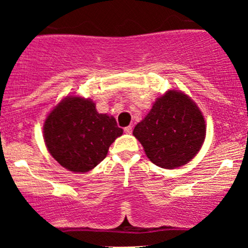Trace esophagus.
I'll return each instance as SVG.
<instances>
[{
  "mask_svg": "<svg viewBox=\"0 0 248 248\" xmlns=\"http://www.w3.org/2000/svg\"><path fill=\"white\" fill-rule=\"evenodd\" d=\"M124 133H126V134H130V133H132V130H133V126H128V127H126V128H124Z\"/></svg>",
  "mask_w": 248,
  "mask_h": 248,
  "instance_id": "1",
  "label": "esophagus"
}]
</instances>
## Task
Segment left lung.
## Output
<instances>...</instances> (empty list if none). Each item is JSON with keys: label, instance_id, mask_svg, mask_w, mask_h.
<instances>
[{"label": "left lung", "instance_id": "obj_1", "mask_svg": "<svg viewBox=\"0 0 248 248\" xmlns=\"http://www.w3.org/2000/svg\"><path fill=\"white\" fill-rule=\"evenodd\" d=\"M205 132V121L197 105L183 92L171 90L155 101L133 134L154 164L175 169L195 157Z\"/></svg>", "mask_w": 248, "mask_h": 248}]
</instances>
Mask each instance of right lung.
Instances as JSON below:
<instances>
[{"label":"right lung","instance_id":"obj_1","mask_svg":"<svg viewBox=\"0 0 248 248\" xmlns=\"http://www.w3.org/2000/svg\"><path fill=\"white\" fill-rule=\"evenodd\" d=\"M122 132L113 116L98 113L94 102L80 96H66L59 102L43 128L52 157L75 172L90 171L98 166Z\"/></svg>","mask_w":248,"mask_h":248}]
</instances>
